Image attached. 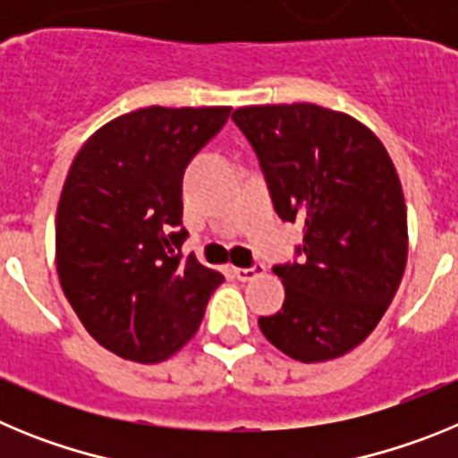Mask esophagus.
Wrapping results in <instances>:
<instances>
[{"instance_id": "1", "label": "esophagus", "mask_w": 458, "mask_h": 458, "mask_svg": "<svg viewBox=\"0 0 458 458\" xmlns=\"http://www.w3.org/2000/svg\"><path fill=\"white\" fill-rule=\"evenodd\" d=\"M266 273V266L264 264H254L250 268H233V275H236L241 282H248V279H254L257 275H264Z\"/></svg>"}]
</instances>
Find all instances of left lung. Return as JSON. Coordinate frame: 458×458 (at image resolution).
<instances>
[{"instance_id": "obj_1", "label": "left lung", "mask_w": 458, "mask_h": 458, "mask_svg": "<svg viewBox=\"0 0 458 458\" xmlns=\"http://www.w3.org/2000/svg\"><path fill=\"white\" fill-rule=\"evenodd\" d=\"M248 137L277 216L302 225V261L275 266L284 305L259 327L301 362L365 342L402 284L406 201L378 137L353 116L311 103L252 105L232 114Z\"/></svg>"}]
</instances>
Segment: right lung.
I'll return each instance as SVG.
<instances>
[{
    "mask_svg": "<svg viewBox=\"0 0 458 458\" xmlns=\"http://www.w3.org/2000/svg\"><path fill=\"white\" fill-rule=\"evenodd\" d=\"M232 107H144L93 132L56 208V273L87 333L153 365L197 333L222 273L183 259V174Z\"/></svg>",
    "mask_w": 458,
    "mask_h": 458,
    "instance_id": "1",
    "label": "right lung"
}]
</instances>
